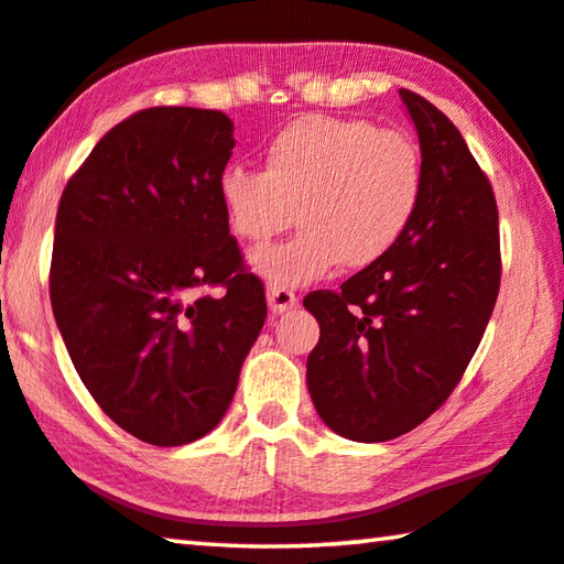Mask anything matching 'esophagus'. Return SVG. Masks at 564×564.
<instances>
[{
    "instance_id": "esophagus-1",
    "label": "esophagus",
    "mask_w": 564,
    "mask_h": 564,
    "mask_svg": "<svg viewBox=\"0 0 564 564\" xmlns=\"http://www.w3.org/2000/svg\"><path fill=\"white\" fill-rule=\"evenodd\" d=\"M265 299H268V306H271L273 314H285V311L299 306L296 293L289 289H281V285H268Z\"/></svg>"
}]
</instances>
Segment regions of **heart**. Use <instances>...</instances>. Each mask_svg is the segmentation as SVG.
I'll return each instance as SVG.
<instances>
[{"label": "heart", "instance_id": "b5f03b06", "mask_svg": "<svg viewBox=\"0 0 564 564\" xmlns=\"http://www.w3.org/2000/svg\"><path fill=\"white\" fill-rule=\"evenodd\" d=\"M424 195V158L401 130L359 118L303 115L268 142L263 170L228 165L218 198L240 240L265 243L293 223L301 230L281 246L250 256L271 285L299 289L341 263L381 261L406 234Z\"/></svg>", "mask_w": 564, "mask_h": 564}]
</instances>
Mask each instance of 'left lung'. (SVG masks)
Returning a JSON list of instances; mask_svg holds the SVG:
<instances>
[{
    "mask_svg": "<svg viewBox=\"0 0 564 564\" xmlns=\"http://www.w3.org/2000/svg\"><path fill=\"white\" fill-rule=\"evenodd\" d=\"M424 158L414 220L381 261L314 291L321 336L306 361L318 416L354 442L411 432L457 387L499 293V216L487 175L442 110L399 89Z\"/></svg>",
    "mask_w": 564,
    "mask_h": 564,
    "instance_id": "obj_1",
    "label": "left lung"
}]
</instances>
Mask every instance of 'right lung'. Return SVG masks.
I'll use <instances>...</instances> for the list:
<instances>
[{
  "label": "right lung",
  "mask_w": 564,
  "mask_h": 564,
  "mask_svg": "<svg viewBox=\"0 0 564 564\" xmlns=\"http://www.w3.org/2000/svg\"><path fill=\"white\" fill-rule=\"evenodd\" d=\"M234 148L228 115L150 107L97 142L59 198L52 314L89 394L140 442L213 432L263 328V283L218 198ZM208 284L224 296L203 297Z\"/></svg>",
  "instance_id": "add662e5"
}]
</instances>
